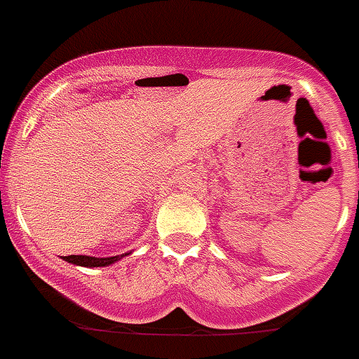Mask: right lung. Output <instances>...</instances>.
<instances>
[{
  "label": "right lung",
  "instance_id": "obj_1",
  "mask_svg": "<svg viewBox=\"0 0 359 359\" xmlns=\"http://www.w3.org/2000/svg\"><path fill=\"white\" fill-rule=\"evenodd\" d=\"M121 257H124V255H121ZM63 258L67 262H70V264H76V266H83V267H104L119 260V257L95 258V257H86V255H68V257H63Z\"/></svg>",
  "mask_w": 359,
  "mask_h": 359
}]
</instances>
